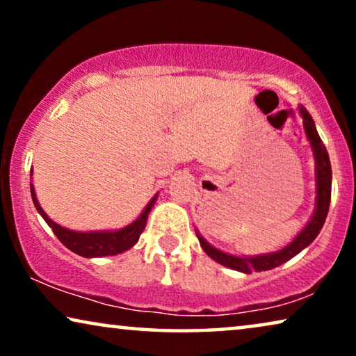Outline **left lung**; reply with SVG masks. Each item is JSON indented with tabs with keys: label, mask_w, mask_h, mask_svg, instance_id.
Here are the masks:
<instances>
[{
	"label": "left lung",
	"mask_w": 356,
	"mask_h": 356,
	"mask_svg": "<svg viewBox=\"0 0 356 356\" xmlns=\"http://www.w3.org/2000/svg\"><path fill=\"white\" fill-rule=\"evenodd\" d=\"M300 113L303 116V124H305V133L306 138L309 139L311 147L314 152L316 160V209L313 217L308 222L303 230L298 233V236L290 243L289 246H285L284 250L270 252V254H262V256H252V257H238L227 254L217 248L209 245L204 238L197 233L199 243H201L202 250L206 251L209 257H212L213 261L218 264L230 267L233 270L245 272V274H251L252 270L262 272V270H270L274 267L284 264L291 257L298 254L301 250H305L309 243H313L316 236L319 235L321 228H323L325 217L329 212V204H330V186H332V168H330V160L329 154L325 150V145L321 140L318 131H316L314 121L311 118V115L306 111L303 106H300Z\"/></svg>",
	"instance_id": "left-lung-1"
}]
</instances>
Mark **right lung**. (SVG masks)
<instances>
[{
    "instance_id": "add662e5",
    "label": "right lung",
    "mask_w": 356,
    "mask_h": 356,
    "mask_svg": "<svg viewBox=\"0 0 356 356\" xmlns=\"http://www.w3.org/2000/svg\"><path fill=\"white\" fill-rule=\"evenodd\" d=\"M32 175V172H31ZM31 194L33 206L38 211V213L43 217V220L48 223V227L51 228L53 233L58 236L63 245H65L67 250H71L76 254L82 257H102V256H115L120 254V252L128 251L129 248H133L136 243H138L140 233L144 232L145 223H147V217L150 209H152L155 199L157 196L152 197L147 206H145L144 212L138 217V220L129 223L128 227L121 228V230L115 232H72L67 230V228L58 225L51 220L50 217L43 212L40 204L37 201L35 191H33V184L31 183Z\"/></svg>"
}]
</instances>
